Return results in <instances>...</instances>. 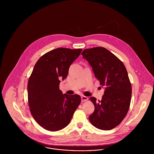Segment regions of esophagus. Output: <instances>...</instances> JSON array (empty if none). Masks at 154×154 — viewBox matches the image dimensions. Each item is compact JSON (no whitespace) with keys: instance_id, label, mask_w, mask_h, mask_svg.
Listing matches in <instances>:
<instances>
[{"instance_id":"esophagus-1","label":"esophagus","mask_w":154,"mask_h":154,"mask_svg":"<svg viewBox=\"0 0 154 154\" xmlns=\"http://www.w3.org/2000/svg\"><path fill=\"white\" fill-rule=\"evenodd\" d=\"M88 97H86V96H84V95H82L81 96V101L82 102H84V101H86L88 100Z\"/></svg>"}]
</instances>
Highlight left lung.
I'll return each instance as SVG.
<instances>
[{
    "mask_svg": "<svg viewBox=\"0 0 154 154\" xmlns=\"http://www.w3.org/2000/svg\"><path fill=\"white\" fill-rule=\"evenodd\" d=\"M81 54L105 89L101 101L90 98L95 110L89 120L99 129L111 130L122 122L129 109L132 87L127 70L123 63L104 47L85 49Z\"/></svg>",
    "mask_w": 154,
    "mask_h": 154,
    "instance_id": "1",
    "label": "left lung"
}]
</instances>
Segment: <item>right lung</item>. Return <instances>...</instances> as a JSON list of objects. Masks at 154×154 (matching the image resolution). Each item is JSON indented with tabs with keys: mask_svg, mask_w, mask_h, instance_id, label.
<instances>
[{
	"mask_svg": "<svg viewBox=\"0 0 154 154\" xmlns=\"http://www.w3.org/2000/svg\"><path fill=\"white\" fill-rule=\"evenodd\" d=\"M82 50L56 48L42 56L34 67L28 82V104L34 119L47 131L66 127L81 103L79 95L63 94L59 85Z\"/></svg>",
	"mask_w": 154,
	"mask_h": 154,
	"instance_id": "add662e5",
	"label": "right lung"
}]
</instances>
